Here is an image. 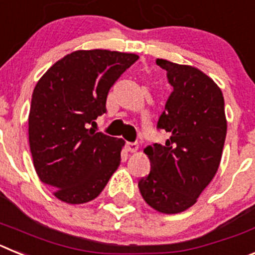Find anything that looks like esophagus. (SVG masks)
I'll list each match as a JSON object with an SVG mask.
<instances>
[{
  "label": "esophagus",
  "mask_w": 255,
  "mask_h": 255,
  "mask_svg": "<svg viewBox=\"0 0 255 255\" xmlns=\"http://www.w3.org/2000/svg\"><path fill=\"white\" fill-rule=\"evenodd\" d=\"M126 149L131 153H135L136 150L139 149V144L138 143H126Z\"/></svg>",
  "instance_id": "34e87169"
}]
</instances>
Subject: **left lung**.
Wrapping results in <instances>:
<instances>
[{
	"instance_id": "left-lung-1",
	"label": "left lung",
	"mask_w": 255,
	"mask_h": 255,
	"mask_svg": "<svg viewBox=\"0 0 255 255\" xmlns=\"http://www.w3.org/2000/svg\"><path fill=\"white\" fill-rule=\"evenodd\" d=\"M167 71L171 92L157 128L166 143L144 149L150 172L139 180L143 199L155 211L173 215L195 204L220 166L227 121L218 85L199 69L157 58Z\"/></svg>"
}]
</instances>
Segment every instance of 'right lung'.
<instances>
[{"label": "right lung", "instance_id": "1", "mask_svg": "<svg viewBox=\"0 0 255 255\" xmlns=\"http://www.w3.org/2000/svg\"><path fill=\"white\" fill-rule=\"evenodd\" d=\"M139 56L75 51L52 65L31 96L29 145L40 181L69 204L101 194L121 162L124 140L88 129L106 114L108 92Z\"/></svg>", "mask_w": 255, "mask_h": 255}]
</instances>
